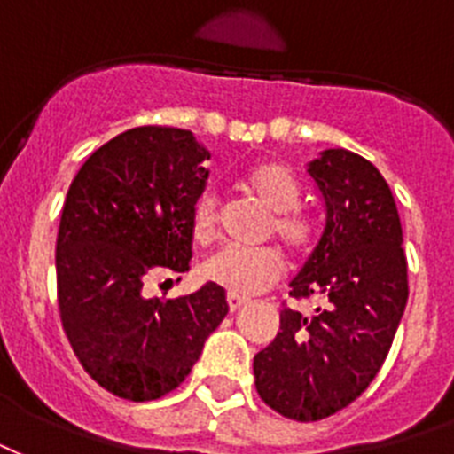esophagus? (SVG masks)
I'll use <instances>...</instances> for the list:
<instances>
[{
	"label": "esophagus",
	"instance_id": "obj_1",
	"mask_svg": "<svg viewBox=\"0 0 454 454\" xmlns=\"http://www.w3.org/2000/svg\"><path fill=\"white\" fill-rule=\"evenodd\" d=\"M249 299L245 297H235V294H228V309H231V313H235V310H240L242 306H247Z\"/></svg>",
	"mask_w": 454,
	"mask_h": 454
}]
</instances>
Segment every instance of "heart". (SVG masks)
Wrapping results in <instances>:
<instances>
[{
	"mask_svg": "<svg viewBox=\"0 0 454 454\" xmlns=\"http://www.w3.org/2000/svg\"><path fill=\"white\" fill-rule=\"evenodd\" d=\"M245 188L269 207L273 216V233L285 247L306 249L313 238V223L297 209L301 185L294 171L283 162H262L245 176ZM191 233L195 242H209L216 235V200L202 195L191 216ZM202 278L219 285L235 297H254L273 285L283 273V262L276 249H247L226 245L214 252L200 269Z\"/></svg>",
	"mask_w": 454,
	"mask_h": 454,
	"instance_id": "1",
	"label": "heart"
}]
</instances>
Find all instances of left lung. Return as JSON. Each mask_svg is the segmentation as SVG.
Wrapping results in <instances>:
<instances>
[{
  "label": "left lung",
  "instance_id": "left-lung-1",
  "mask_svg": "<svg viewBox=\"0 0 454 454\" xmlns=\"http://www.w3.org/2000/svg\"><path fill=\"white\" fill-rule=\"evenodd\" d=\"M325 207L320 240L292 297H323L316 316L280 310V332L254 356L262 401L297 422H317L377 377L408 303V263L391 188L365 157L327 148L306 164Z\"/></svg>",
  "mask_w": 454,
  "mask_h": 454
}]
</instances>
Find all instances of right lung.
Here are the masks:
<instances>
[{
    "label": "right lung",
    "mask_w": 454,
    "mask_h": 454,
    "mask_svg": "<svg viewBox=\"0 0 454 454\" xmlns=\"http://www.w3.org/2000/svg\"><path fill=\"white\" fill-rule=\"evenodd\" d=\"M209 151L188 129L137 127L89 155L70 184L56 240L63 330L103 388L155 401L191 374L228 313L226 290L151 299L153 273H184Z\"/></svg>",
    "instance_id": "obj_1"
}]
</instances>
